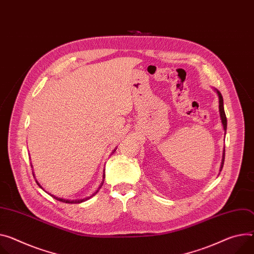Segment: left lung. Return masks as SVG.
<instances>
[{"mask_svg":"<svg viewBox=\"0 0 254 254\" xmlns=\"http://www.w3.org/2000/svg\"><path fill=\"white\" fill-rule=\"evenodd\" d=\"M217 91V94L219 96V111H220V118H221V121H222V125H223V127H224V130L226 131L227 129V119H226V114H225V110H224V102H223V97H222V94L220 93V91L216 90ZM224 161H225V148H224V151H223V159H222V163H221V168H220V171H222V168H223V165H224Z\"/></svg>","mask_w":254,"mask_h":254,"instance_id":"obj_1","label":"left lung"}]
</instances>
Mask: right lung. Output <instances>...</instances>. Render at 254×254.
I'll list each match as a JSON object with an SVG mask.
<instances>
[{
    "label": "right lung",
    "instance_id": "right-lung-1",
    "mask_svg": "<svg viewBox=\"0 0 254 254\" xmlns=\"http://www.w3.org/2000/svg\"><path fill=\"white\" fill-rule=\"evenodd\" d=\"M115 151V150H114ZM32 167V166H31ZM104 178H105V174L103 173V180H102V182H101V184H100V187H99V189L92 194V195H90V196H87V197H85V198H81V199H65V198H61V197H58V196H55L54 194H51V193H49V194H51L54 198H56V199H58V200H60V201H62V202H65V203H80V202H83V201H85V200H87V199H89L90 197H92L93 195H95L97 192H98V190L101 189V187H102V184H103V181H104ZM36 183L38 184V187H40V184L36 181ZM41 188V187H40ZM42 189V188H41ZM43 190V189H42Z\"/></svg>",
    "mask_w": 254,
    "mask_h": 254
}]
</instances>
